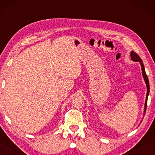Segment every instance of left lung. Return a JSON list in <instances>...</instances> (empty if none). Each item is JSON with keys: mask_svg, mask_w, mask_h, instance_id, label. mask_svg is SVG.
<instances>
[{"mask_svg": "<svg viewBox=\"0 0 155 155\" xmlns=\"http://www.w3.org/2000/svg\"><path fill=\"white\" fill-rule=\"evenodd\" d=\"M130 57H131V60H132L133 61H134V62H139V63H140V66H141L142 75H143V79H144L146 85H147V96H146V101H145V105H144V111H143V115H144L146 109H147V99H148V96H149V79H148V77H147V74H146L144 65H143V61H142V60L140 59V57L138 56V55L137 54L136 52H134V51H131Z\"/></svg>", "mask_w": 155, "mask_h": 155, "instance_id": "left-lung-1", "label": "left lung"}]
</instances>
